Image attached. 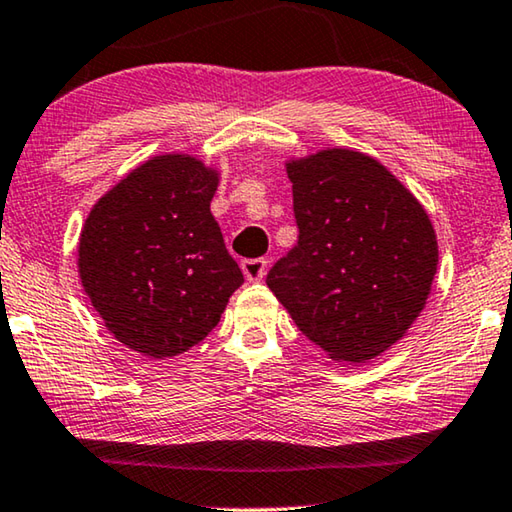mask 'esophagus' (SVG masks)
<instances>
[{
	"label": "esophagus",
	"instance_id": "obj_1",
	"mask_svg": "<svg viewBox=\"0 0 512 512\" xmlns=\"http://www.w3.org/2000/svg\"><path fill=\"white\" fill-rule=\"evenodd\" d=\"M241 271H243V276H246L250 282L262 280L264 273H266V259H262V257H257V259H243V262H241Z\"/></svg>",
	"mask_w": 512,
	"mask_h": 512
}]
</instances>
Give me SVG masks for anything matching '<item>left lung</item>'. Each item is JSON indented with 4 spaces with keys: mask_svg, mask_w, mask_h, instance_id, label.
Wrapping results in <instances>:
<instances>
[{
    "mask_svg": "<svg viewBox=\"0 0 512 512\" xmlns=\"http://www.w3.org/2000/svg\"><path fill=\"white\" fill-rule=\"evenodd\" d=\"M299 241L266 285L305 338L338 363H365L421 315L437 273L425 209L375 158L326 149L287 163Z\"/></svg>",
    "mask_w": 512,
    "mask_h": 512,
    "instance_id": "8db88e82",
    "label": "left lung"
}]
</instances>
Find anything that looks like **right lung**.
Listing matches in <instances>:
<instances>
[{
  "label": "right lung",
  "instance_id": "right-lung-1",
  "mask_svg": "<svg viewBox=\"0 0 512 512\" xmlns=\"http://www.w3.org/2000/svg\"><path fill=\"white\" fill-rule=\"evenodd\" d=\"M216 188L218 174L197 158L156 156L105 193L82 227V287L108 331L135 352H186L243 285L209 209Z\"/></svg>",
  "mask_w": 512,
  "mask_h": 512
}]
</instances>
